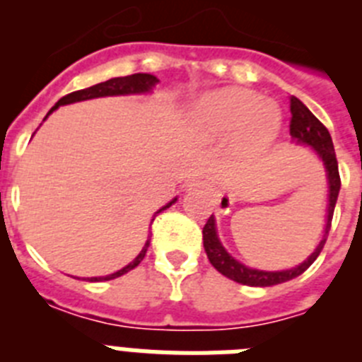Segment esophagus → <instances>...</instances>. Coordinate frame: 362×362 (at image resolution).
I'll list each match as a JSON object with an SVG mask.
<instances>
[{"label": "esophagus", "mask_w": 362, "mask_h": 362, "mask_svg": "<svg viewBox=\"0 0 362 362\" xmlns=\"http://www.w3.org/2000/svg\"><path fill=\"white\" fill-rule=\"evenodd\" d=\"M190 187H199V183H192Z\"/></svg>", "instance_id": "1"}]
</instances>
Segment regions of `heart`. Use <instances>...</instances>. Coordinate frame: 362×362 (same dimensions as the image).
<instances>
[{
	"label": "heart",
	"mask_w": 362,
	"mask_h": 362,
	"mask_svg": "<svg viewBox=\"0 0 362 362\" xmlns=\"http://www.w3.org/2000/svg\"><path fill=\"white\" fill-rule=\"evenodd\" d=\"M197 129L206 136L245 130L246 139L267 146L281 129V112L274 103L248 90H221L210 94L196 108Z\"/></svg>",
	"instance_id": "b5f03b06"
}]
</instances>
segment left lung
<instances>
[{
	"label": "left lung",
	"mask_w": 362,
	"mask_h": 362,
	"mask_svg": "<svg viewBox=\"0 0 362 362\" xmlns=\"http://www.w3.org/2000/svg\"><path fill=\"white\" fill-rule=\"evenodd\" d=\"M290 112H292V119H290V136H292L297 143H305V145L313 146V150L319 153V158L325 163L326 172H328L330 204H328V217H326L325 233H322V239L317 245V248H315V252L306 259L305 263H300L299 267L283 272H263L245 267V264L235 261V259L223 248V245H221L219 239H217L216 219H214V216H210L203 228V245L204 252L209 255V261L219 274H223V276L228 277V279L235 281V283L246 284V286H274V284L286 283V281L300 276V274L305 270H308V268L312 267L313 261L319 257L321 250L325 248L328 232H330L332 217H334V209L335 203H337L339 188H341V177H339L337 158H335L332 136L325 124L313 116L312 112L300 103L297 98H290Z\"/></svg>",
	"instance_id": "1"
}]
</instances>
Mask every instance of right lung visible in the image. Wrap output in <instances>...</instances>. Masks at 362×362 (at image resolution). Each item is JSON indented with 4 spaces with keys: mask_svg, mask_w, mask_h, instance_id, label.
<instances>
[{
    "mask_svg": "<svg viewBox=\"0 0 362 362\" xmlns=\"http://www.w3.org/2000/svg\"><path fill=\"white\" fill-rule=\"evenodd\" d=\"M156 83H158V78H156V76H152V74H132V76H124V78H112V79H108V81L98 83V85L88 86V88H83V90H76V92H70V94L63 95V98L56 103V107H54L50 112L56 110L59 105L76 103V101H85V99H92V98H103V95H121V94H141V92H148L150 88L156 85ZM49 114H47V116H49ZM174 203H175V199H172L170 203L165 204L163 209H159L158 212H156V216H158L159 212H163V210L168 209V206H172ZM152 223H153V219H152ZM148 245H150V241H146L145 248L139 252V255H137L132 263L127 264L124 268L114 272V274H110V276L90 277V281H110V279H116V277L123 276V274H127V272H130L132 268H136L137 264L141 263L143 257H145V254H146V248H148Z\"/></svg>",
    "mask_w": 362,
    "mask_h": 362,
    "instance_id": "add662e5",
    "label": "right lung"
}]
</instances>
